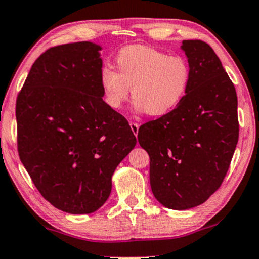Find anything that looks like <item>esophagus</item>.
<instances>
[{
  "instance_id": "esophagus-1",
  "label": "esophagus",
  "mask_w": 259,
  "mask_h": 259,
  "mask_svg": "<svg viewBox=\"0 0 259 259\" xmlns=\"http://www.w3.org/2000/svg\"><path fill=\"white\" fill-rule=\"evenodd\" d=\"M130 127H132V132L134 133V135L138 136V133H139V124L135 123V121H130Z\"/></svg>"
}]
</instances>
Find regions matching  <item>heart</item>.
Here are the masks:
<instances>
[{"label":"heart","mask_w":259,"mask_h":259,"mask_svg":"<svg viewBox=\"0 0 259 259\" xmlns=\"http://www.w3.org/2000/svg\"><path fill=\"white\" fill-rule=\"evenodd\" d=\"M117 71L110 65L100 70V84L106 104L113 110L132 98L136 112L163 117L181 104L191 83V67L180 55L148 46H129L116 57Z\"/></svg>","instance_id":"obj_1"}]
</instances>
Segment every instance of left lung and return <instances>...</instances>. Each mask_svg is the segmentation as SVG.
Segmentation results:
<instances>
[{"instance_id":"1","label":"left lung","mask_w":259,"mask_h":259,"mask_svg":"<svg viewBox=\"0 0 259 259\" xmlns=\"http://www.w3.org/2000/svg\"><path fill=\"white\" fill-rule=\"evenodd\" d=\"M191 67L187 94L174 111L139 129L149 155V182L165 207L202 204L222 185L239 140L234 84L207 43L183 40Z\"/></svg>"}]
</instances>
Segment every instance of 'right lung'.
I'll use <instances>...</instances> for the list:
<instances>
[{"label":"right lung","instance_id":"add662e5","mask_svg":"<svg viewBox=\"0 0 259 259\" xmlns=\"http://www.w3.org/2000/svg\"><path fill=\"white\" fill-rule=\"evenodd\" d=\"M100 47H52L33 62L15 106L18 153L43 198L68 213H92L136 138L102 100Z\"/></svg>","mask_w":259,"mask_h":259}]
</instances>
